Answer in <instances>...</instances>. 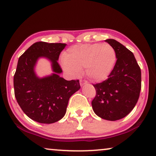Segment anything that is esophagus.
<instances>
[{"label": "esophagus", "mask_w": 156, "mask_h": 156, "mask_svg": "<svg viewBox=\"0 0 156 156\" xmlns=\"http://www.w3.org/2000/svg\"><path fill=\"white\" fill-rule=\"evenodd\" d=\"M88 84V82H87V81H86V80H80V85L81 86H84V85H85V84Z\"/></svg>", "instance_id": "esophagus-1"}]
</instances>
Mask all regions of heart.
Wrapping results in <instances>:
<instances>
[{
    "label": "heart",
    "instance_id": "b5f03b06",
    "mask_svg": "<svg viewBox=\"0 0 156 156\" xmlns=\"http://www.w3.org/2000/svg\"><path fill=\"white\" fill-rule=\"evenodd\" d=\"M114 48L108 44H87L68 48L63 56L62 68L73 76H78L85 68L88 78L102 82L108 78L116 63Z\"/></svg>",
    "mask_w": 156,
    "mask_h": 156
}]
</instances>
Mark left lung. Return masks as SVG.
<instances>
[{"label": "left lung", "instance_id": "left-lung-1", "mask_svg": "<svg viewBox=\"0 0 156 156\" xmlns=\"http://www.w3.org/2000/svg\"><path fill=\"white\" fill-rule=\"evenodd\" d=\"M105 41L114 48L117 62L108 80L94 84L96 96L92 106L100 118L115 121L135 108L140 96L141 71L133 52L115 39Z\"/></svg>", "mask_w": 156, "mask_h": 156}]
</instances>
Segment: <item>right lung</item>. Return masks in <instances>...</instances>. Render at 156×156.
Here are the masks:
<instances>
[{
  "label": "right lung",
  "mask_w": 156,
  "mask_h": 156,
  "mask_svg": "<svg viewBox=\"0 0 156 156\" xmlns=\"http://www.w3.org/2000/svg\"><path fill=\"white\" fill-rule=\"evenodd\" d=\"M66 44L39 41L28 48L18 61L13 77L14 93L23 112L36 122L51 124L66 114L71 96L80 89L79 80L67 81L61 77L62 72L57 61ZM40 58L51 62L53 73L39 78L35 67Z\"/></svg>",
  "instance_id": "1"
}]
</instances>
